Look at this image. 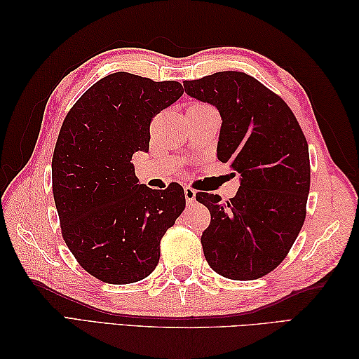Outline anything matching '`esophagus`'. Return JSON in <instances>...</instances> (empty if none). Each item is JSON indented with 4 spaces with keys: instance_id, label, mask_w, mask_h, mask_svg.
<instances>
[{
    "instance_id": "1",
    "label": "esophagus",
    "mask_w": 359,
    "mask_h": 359,
    "mask_svg": "<svg viewBox=\"0 0 359 359\" xmlns=\"http://www.w3.org/2000/svg\"><path fill=\"white\" fill-rule=\"evenodd\" d=\"M184 193H185V199L188 203H194L196 201V191L191 187H185L184 188Z\"/></svg>"
}]
</instances>
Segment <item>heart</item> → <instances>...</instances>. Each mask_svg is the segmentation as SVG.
<instances>
[{"label": "heart", "instance_id": "b5f03b06", "mask_svg": "<svg viewBox=\"0 0 359 359\" xmlns=\"http://www.w3.org/2000/svg\"><path fill=\"white\" fill-rule=\"evenodd\" d=\"M199 106H207V104H202V103H196V104H191L189 108H199Z\"/></svg>", "mask_w": 359, "mask_h": 359}]
</instances>
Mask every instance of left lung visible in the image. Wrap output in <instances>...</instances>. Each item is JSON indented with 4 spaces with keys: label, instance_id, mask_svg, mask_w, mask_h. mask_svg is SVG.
<instances>
[{
    "label": "left lung",
    "instance_id": "8db88e82",
    "mask_svg": "<svg viewBox=\"0 0 359 359\" xmlns=\"http://www.w3.org/2000/svg\"><path fill=\"white\" fill-rule=\"evenodd\" d=\"M185 93L222 117L217 158L241 174L233 199L197 193L211 222L201 242L220 276L253 280L284 261L306 220L309 144L288 104L245 72L184 81Z\"/></svg>",
    "mask_w": 359,
    "mask_h": 359
}]
</instances>
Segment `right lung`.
<instances>
[{
    "label": "right lung",
    "instance_id": "obj_1",
    "mask_svg": "<svg viewBox=\"0 0 359 359\" xmlns=\"http://www.w3.org/2000/svg\"><path fill=\"white\" fill-rule=\"evenodd\" d=\"M184 94L179 81L106 75L75 103L52 156V189L67 248L94 278L133 284L154 271L160 241L185 210L179 184L151 189L133 154L148 151L149 126Z\"/></svg>",
    "mask_w": 359,
    "mask_h": 359
}]
</instances>
